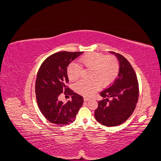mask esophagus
Wrapping results in <instances>:
<instances>
[{"label": "esophagus", "mask_w": 161, "mask_h": 161, "mask_svg": "<svg viewBox=\"0 0 161 161\" xmlns=\"http://www.w3.org/2000/svg\"><path fill=\"white\" fill-rule=\"evenodd\" d=\"M84 100H85V101H90L91 99L90 98H89V97H85Z\"/></svg>", "instance_id": "obj_1"}]
</instances>
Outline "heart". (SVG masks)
Here are the masks:
<instances>
[{"mask_svg":"<svg viewBox=\"0 0 161 161\" xmlns=\"http://www.w3.org/2000/svg\"><path fill=\"white\" fill-rule=\"evenodd\" d=\"M80 65L91 69L89 76L91 80H81L75 85L76 91L86 96L92 95L99 88L100 85L108 86L118 76L119 65L115 57L108 56L99 53H88L80 59ZM82 73L81 67L75 62H72L67 68V75L70 80H76Z\"/></svg>","mask_w":161,"mask_h":161,"instance_id":"heart-1","label":"heart"}]
</instances>
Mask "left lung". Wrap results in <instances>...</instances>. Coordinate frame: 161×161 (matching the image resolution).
<instances>
[{
  "label": "left lung",
  "mask_w": 161,
  "mask_h": 161,
  "mask_svg": "<svg viewBox=\"0 0 161 161\" xmlns=\"http://www.w3.org/2000/svg\"><path fill=\"white\" fill-rule=\"evenodd\" d=\"M119 62L118 76L108 88L100 92L103 101L95 111L96 120L108 127L117 126L127 120L137 104L139 88L137 77L130 62L118 53L109 52Z\"/></svg>",
  "instance_id": "obj_1"
}]
</instances>
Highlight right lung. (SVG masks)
<instances>
[{
    "instance_id": "1",
    "label": "right lung",
    "mask_w": 161,
    "mask_h": 161,
    "mask_svg": "<svg viewBox=\"0 0 161 161\" xmlns=\"http://www.w3.org/2000/svg\"><path fill=\"white\" fill-rule=\"evenodd\" d=\"M82 53H55L46 58L38 70L36 82L37 105L43 116L53 124L66 125L72 123L83 103V97L66 86L69 82L67 67ZM63 92L71 96L70 101L64 103L59 100Z\"/></svg>"
}]
</instances>
